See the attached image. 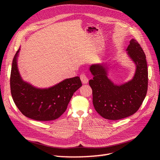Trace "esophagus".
Returning a JSON list of instances; mask_svg holds the SVG:
<instances>
[{"mask_svg":"<svg viewBox=\"0 0 160 160\" xmlns=\"http://www.w3.org/2000/svg\"><path fill=\"white\" fill-rule=\"evenodd\" d=\"M80 78L83 83H87L88 82V78L84 73L81 74L80 76Z\"/></svg>","mask_w":160,"mask_h":160,"instance_id":"obj_1","label":"esophagus"}]
</instances>
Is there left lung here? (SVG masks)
<instances>
[{
  "instance_id": "left-lung-1",
  "label": "left lung",
  "mask_w": 160,
  "mask_h": 160,
  "mask_svg": "<svg viewBox=\"0 0 160 160\" xmlns=\"http://www.w3.org/2000/svg\"><path fill=\"white\" fill-rule=\"evenodd\" d=\"M127 50L136 65L133 79L121 86L109 79L108 67L92 65L93 78L89 81L93 91V104L97 112L109 120H119L135 113L146 97L148 89V69L146 56L136 39H131Z\"/></svg>"
}]
</instances>
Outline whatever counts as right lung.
Instances as JSON below:
<instances>
[{"label":"right lung","instance_id":"add662e5","mask_svg":"<svg viewBox=\"0 0 160 160\" xmlns=\"http://www.w3.org/2000/svg\"><path fill=\"white\" fill-rule=\"evenodd\" d=\"M17 51L12 62L10 89L13 101L19 111L30 119L48 121L59 118L66 110L74 92L82 86L80 77H76L48 89H38L24 82L19 74Z\"/></svg>","mask_w":160,"mask_h":160}]
</instances>
